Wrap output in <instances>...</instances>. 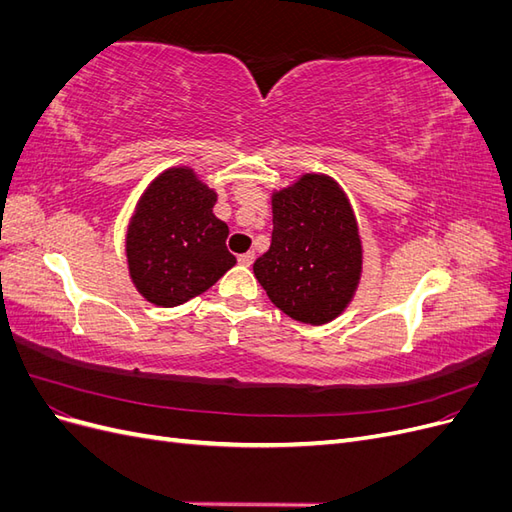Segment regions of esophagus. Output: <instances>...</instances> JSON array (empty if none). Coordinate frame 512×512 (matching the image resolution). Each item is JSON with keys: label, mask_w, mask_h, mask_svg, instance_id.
Returning <instances> with one entry per match:
<instances>
[{"label": "esophagus", "mask_w": 512, "mask_h": 512, "mask_svg": "<svg viewBox=\"0 0 512 512\" xmlns=\"http://www.w3.org/2000/svg\"><path fill=\"white\" fill-rule=\"evenodd\" d=\"M254 258H256V254H254V252H245V254H241V256H239V262H241L243 267H250L252 262H254Z\"/></svg>", "instance_id": "esophagus-1"}]
</instances>
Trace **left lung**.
<instances>
[{"label": "left lung", "mask_w": 512, "mask_h": 512, "mask_svg": "<svg viewBox=\"0 0 512 512\" xmlns=\"http://www.w3.org/2000/svg\"><path fill=\"white\" fill-rule=\"evenodd\" d=\"M271 247L254 275L275 307L327 324L350 305L363 273V243L350 200L333 177L305 173L275 190Z\"/></svg>", "instance_id": "left-lung-1"}]
</instances>
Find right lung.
Listing matches in <instances>:
<instances>
[{"instance_id": "1", "label": "right lung", "mask_w": 512, "mask_h": 512, "mask_svg": "<svg viewBox=\"0 0 512 512\" xmlns=\"http://www.w3.org/2000/svg\"><path fill=\"white\" fill-rule=\"evenodd\" d=\"M218 192L190 166L166 168L141 194L126 232L134 288L160 307H175L209 290L235 267L226 222L215 218Z\"/></svg>"}]
</instances>
